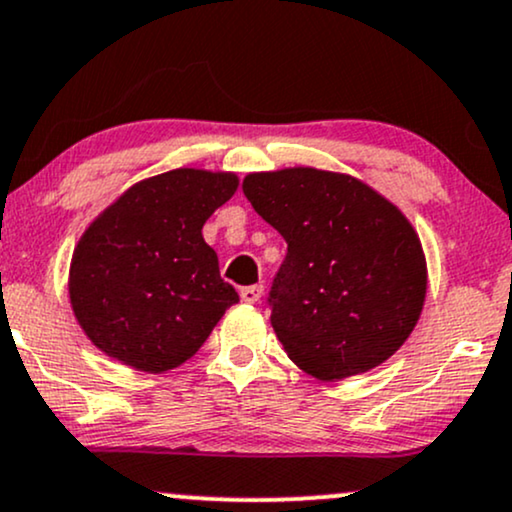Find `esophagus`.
<instances>
[{
    "mask_svg": "<svg viewBox=\"0 0 512 512\" xmlns=\"http://www.w3.org/2000/svg\"><path fill=\"white\" fill-rule=\"evenodd\" d=\"M262 295H264L262 283H252V286L240 288V300H243V303H260Z\"/></svg>",
    "mask_w": 512,
    "mask_h": 512,
    "instance_id": "1",
    "label": "esophagus"
}]
</instances>
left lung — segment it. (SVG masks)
Instances as JSON below:
<instances>
[{"mask_svg": "<svg viewBox=\"0 0 512 512\" xmlns=\"http://www.w3.org/2000/svg\"><path fill=\"white\" fill-rule=\"evenodd\" d=\"M243 193L288 245L269 291L288 357L322 381L389 360L427 295V262L403 212L367 183L312 166L248 174Z\"/></svg>", "mask_w": 512, "mask_h": 512, "instance_id": "1", "label": "left lung"}]
</instances>
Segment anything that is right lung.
Instances as JSON below:
<instances>
[{
  "mask_svg": "<svg viewBox=\"0 0 512 512\" xmlns=\"http://www.w3.org/2000/svg\"><path fill=\"white\" fill-rule=\"evenodd\" d=\"M238 176L174 169L128 188L73 250L69 298L85 336L140 372L193 357L238 293L202 238Z\"/></svg>",
  "mask_w": 512,
  "mask_h": 512,
  "instance_id": "right-lung-1",
  "label": "right lung"
}]
</instances>
